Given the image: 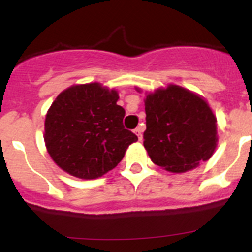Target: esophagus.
Listing matches in <instances>:
<instances>
[{
    "label": "esophagus",
    "instance_id": "34e87169",
    "mask_svg": "<svg viewBox=\"0 0 252 252\" xmlns=\"http://www.w3.org/2000/svg\"><path fill=\"white\" fill-rule=\"evenodd\" d=\"M133 132L136 133L137 137H139V140H140V141H141V140H142V128L139 126V127L135 128V131H133Z\"/></svg>",
    "mask_w": 252,
    "mask_h": 252
}]
</instances>
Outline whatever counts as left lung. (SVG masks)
Returning <instances> with one entry per match:
<instances>
[{
	"label": "left lung",
	"instance_id": "8db88e82",
	"mask_svg": "<svg viewBox=\"0 0 252 252\" xmlns=\"http://www.w3.org/2000/svg\"><path fill=\"white\" fill-rule=\"evenodd\" d=\"M144 146L154 164L184 173L207 161L217 146V120L207 102L170 84L146 95Z\"/></svg>",
	"mask_w": 252,
	"mask_h": 252
}]
</instances>
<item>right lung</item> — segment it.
<instances>
[{"label":"right lung","mask_w":252,"mask_h":252,"mask_svg":"<svg viewBox=\"0 0 252 252\" xmlns=\"http://www.w3.org/2000/svg\"><path fill=\"white\" fill-rule=\"evenodd\" d=\"M117 91L99 83L69 87L46 113L45 145L64 171L95 179L112 170L137 136L124 127Z\"/></svg>","instance_id":"1"}]
</instances>
